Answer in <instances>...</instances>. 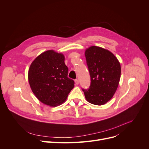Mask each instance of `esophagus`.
<instances>
[{
	"label": "esophagus",
	"instance_id": "esophagus-1",
	"mask_svg": "<svg viewBox=\"0 0 149 149\" xmlns=\"http://www.w3.org/2000/svg\"><path fill=\"white\" fill-rule=\"evenodd\" d=\"M75 84H77V85L79 84V80H78L77 79H75Z\"/></svg>",
	"mask_w": 149,
	"mask_h": 149
}]
</instances>
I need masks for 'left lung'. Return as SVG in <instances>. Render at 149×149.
<instances>
[{"label": "left lung", "mask_w": 149, "mask_h": 149, "mask_svg": "<svg viewBox=\"0 0 149 149\" xmlns=\"http://www.w3.org/2000/svg\"><path fill=\"white\" fill-rule=\"evenodd\" d=\"M91 77L89 89H82L89 103L103 105L113 96L120 80L121 65L109 51L92 46L85 51Z\"/></svg>", "instance_id": "obj_1"}]
</instances>
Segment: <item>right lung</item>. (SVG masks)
<instances>
[{"mask_svg":"<svg viewBox=\"0 0 149 149\" xmlns=\"http://www.w3.org/2000/svg\"><path fill=\"white\" fill-rule=\"evenodd\" d=\"M68 74L64 55L49 50L32 62L28 70V81L39 101L55 107L65 102L74 87V81L68 77Z\"/></svg>","mask_w":149,"mask_h":149,"instance_id":"1","label":"right lung"}]
</instances>
